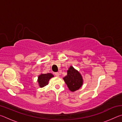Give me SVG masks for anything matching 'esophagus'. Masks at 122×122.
I'll list each match as a JSON object with an SVG mask.
<instances>
[{
    "label": "esophagus",
    "instance_id": "esophagus-1",
    "mask_svg": "<svg viewBox=\"0 0 122 122\" xmlns=\"http://www.w3.org/2000/svg\"><path fill=\"white\" fill-rule=\"evenodd\" d=\"M54 74H55V76H57V77H59V75H60V74H59V73H54Z\"/></svg>",
    "mask_w": 122,
    "mask_h": 122
}]
</instances>
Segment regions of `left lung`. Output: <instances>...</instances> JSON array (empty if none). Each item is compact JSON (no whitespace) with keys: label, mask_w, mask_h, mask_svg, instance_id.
Returning a JSON list of instances; mask_svg holds the SVG:
<instances>
[{"label":"left lung","mask_w":122,"mask_h":122,"mask_svg":"<svg viewBox=\"0 0 122 122\" xmlns=\"http://www.w3.org/2000/svg\"><path fill=\"white\" fill-rule=\"evenodd\" d=\"M63 80L71 92H75L81 87L83 80L82 76L77 70L71 66L67 71V75Z\"/></svg>","instance_id":"left-lung-1"}]
</instances>
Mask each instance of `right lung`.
Returning a JSON list of instances; mask_svg holds the SVG:
<instances>
[{"instance_id": "1", "label": "right lung", "mask_w": 122, "mask_h": 122, "mask_svg": "<svg viewBox=\"0 0 122 122\" xmlns=\"http://www.w3.org/2000/svg\"><path fill=\"white\" fill-rule=\"evenodd\" d=\"M54 77V75L51 73L41 74L38 76V82L40 87L42 88L47 86L48 84L49 80L51 77Z\"/></svg>"}]
</instances>
